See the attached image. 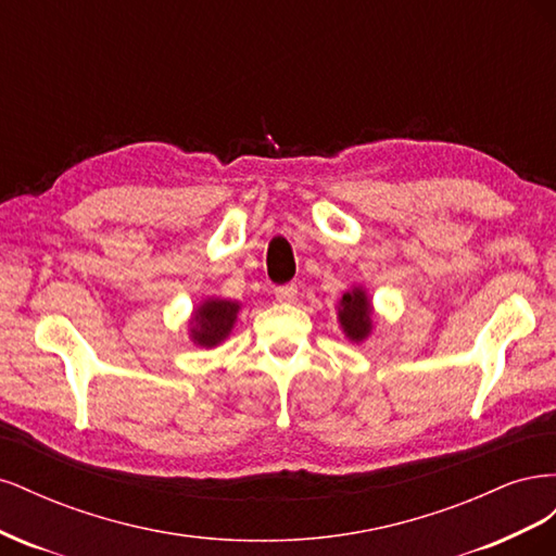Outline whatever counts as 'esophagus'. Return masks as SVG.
<instances>
[{
    "label": "esophagus",
    "mask_w": 556,
    "mask_h": 556,
    "mask_svg": "<svg viewBox=\"0 0 556 556\" xmlns=\"http://www.w3.org/2000/svg\"><path fill=\"white\" fill-rule=\"evenodd\" d=\"M276 294V301H280V304H292V301L296 299V285H280V288L274 290Z\"/></svg>",
    "instance_id": "1"
}]
</instances>
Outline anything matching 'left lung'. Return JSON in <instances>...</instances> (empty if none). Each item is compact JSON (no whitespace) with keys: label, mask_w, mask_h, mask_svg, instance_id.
I'll return each mask as SVG.
<instances>
[{"label":"left lung","mask_w":556,"mask_h":556,"mask_svg":"<svg viewBox=\"0 0 556 556\" xmlns=\"http://www.w3.org/2000/svg\"><path fill=\"white\" fill-rule=\"evenodd\" d=\"M374 308L371 299L366 296L364 288H352L348 290L339 301V323L343 333L350 341H364L374 329Z\"/></svg>","instance_id":"obj_1"}]
</instances>
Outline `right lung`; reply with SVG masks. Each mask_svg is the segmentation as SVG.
Listing matches in <instances>:
<instances>
[{
	"label": "right lung",
	"mask_w": 556,
	"mask_h": 556,
	"mask_svg": "<svg viewBox=\"0 0 556 556\" xmlns=\"http://www.w3.org/2000/svg\"><path fill=\"white\" fill-rule=\"evenodd\" d=\"M239 308H241L239 301H227V299H206L204 304H199L190 319V339L194 341V345H201V348L220 345L231 333Z\"/></svg>",
	"instance_id": "add662e5"
}]
</instances>
